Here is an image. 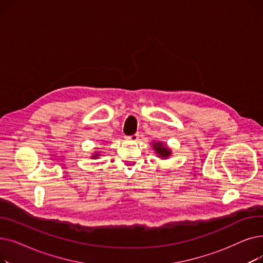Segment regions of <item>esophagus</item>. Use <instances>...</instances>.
I'll return each mask as SVG.
<instances>
[{
    "label": "esophagus",
    "mask_w": 263,
    "mask_h": 263,
    "mask_svg": "<svg viewBox=\"0 0 263 263\" xmlns=\"http://www.w3.org/2000/svg\"><path fill=\"white\" fill-rule=\"evenodd\" d=\"M139 137H140V135L139 134H133V135H127V136H124V139H126L127 141H130V142H136L137 140H139Z\"/></svg>",
    "instance_id": "obj_1"
}]
</instances>
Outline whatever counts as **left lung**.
Returning <instances> with one entry per match:
<instances>
[{
    "mask_svg": "<svg viewBox=\"0 0 263 263\" xmlns=\"http://www.w3.org/2000/svg\"><path fill=\"white\" fill-rule=\"evenodd\" d=\"M154 149L156 150V153L159 155V158H161V159H166L172 154V151L170 150V148L166 147L165 145H163L160 142L154 143Z\"/></svg>",
    "mask_w": 263,
    "mask_h": 263,
    "instance_id": "obj_1",
    "label": "left lung"
}]
</instances>
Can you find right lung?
<instances>
[{
	"label": "right lung",
	"instance_id": "obj_1",
	"mask_svg": "<svg viewBox=\"0 0 263 263\" xmlns=\"http://www.w3.org/2000/svg\"><path fill=\"white\" fill-rule=\"evenodd\" d=\"M98 157H99V154H95L93 156H91V158H92V159H97Z\"/></svg>",
	"mask_w": 263,
	"mask_h": 263
}]
</instances>
